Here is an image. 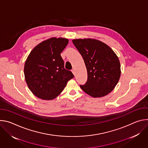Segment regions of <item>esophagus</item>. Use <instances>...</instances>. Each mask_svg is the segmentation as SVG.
<instances>
[{
	"instance_id": "esophagus-1",
	"label": "esophagus",
	"mask_w": 148,
	"mask_h": 148,
	"mask_svg": "<svg viewBox=\"0 0 148 148\" xmlns=\"http://www.w3.org/2000/svg\"><path fill=\"white\" fill-rule=\"evenodd\" d=\"M71 71H72V73L74 74V75H75V70H74V69H72V70H71Z\"/></svg>"
}]
</instances>
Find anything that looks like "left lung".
I'll return each mask as SVG.
<instances>
[{
    "label": "left lung",
    "instance_id": "obj_1",
    "mask_svg": "<svg viewBox=\"0 0 148 148\" xmlns=\"http://www.w3.org/2000/svg\"><path fill=\"white\" fill-rule=\"evenodd\" d=\"M82 57L88 79L81 89L97 98L108 95L115 87L121 76V64L114 51L107 45L94 38L73 40Z\"/></svg>",
    "mask_w": 148,
    "mask_h": 148
}]
</instances>
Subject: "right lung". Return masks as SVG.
Instances as JSON below:
<instances>
[{
  "instance_id": "obj_1",
  "label": "right lung",
  "mask_w": 148,
  "mask_h": 148,
  "mask_svg": "<svg viewBox=\"0 0 148 148\" xmlns=\"http://www.w3.org/2000/svg\"><path fill=\"white\" fill-rule=\"evenodd\" d=\"M69 43L65 38L51 37L41 42L30 52L25 62L27 85L37 97L45 100L56 98L74 76L64 69L60 53Z\"/></svg>"
}]
</instances>
